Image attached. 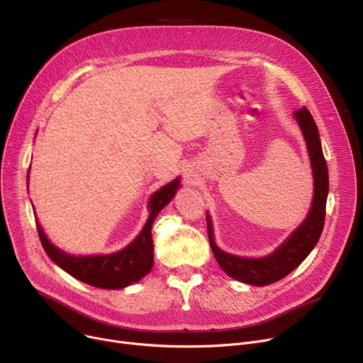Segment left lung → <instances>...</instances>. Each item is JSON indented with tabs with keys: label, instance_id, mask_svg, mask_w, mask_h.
<instances>
[{
	"label": "left lung",
	"instance_id": "obj_1",
	"mask_svg": "<svg viewBox=\"0 0 363 363\" xmlns=\"http://www.w3.org/2000/svg\"><path fill=\"white\" fill-rule=\"evenodd\" d=\"M293 116L298 123L304 141H306L313 174V199L311 211L304 220L269 255L262 257H244L219 249L215 242L212 218L208 212H206L208 241H211L212 252L220 268L231 278L244 284L256 285V287L277 282L293 272L315 249L323 230V222H325L330 182L328 166L322 152L319 130L306 107L294 111Z\"/></svg>",
	"mask_w": 363,
	"mask_h": 363
}]
</instances>
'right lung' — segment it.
I'll use <instances>...</instances> for the list:
<instances>
[{
    "label": "right lung",
    "instance_id": "1",
    "mask_svg": "<svg viewBox=\"0 0 363 363\" xmlns=\"http://www.w3.org/2000/svg\"><path fill=\"white\" fill-rule=\"evenodd\" d=\"M30 170V167H29ZM26 181L29 184V172ZM181 188V178H175L169 184L163 185L156 193H152L148 200V219L143 226L141 233L133 238L122 250L108 255H88L74 256L63 252L54 245L45 235L40 222L36 220L38 234L41 244L48 257L62 268L65 272L72 275L81 282L97 289L121 290L143 279L152 268L155 263V250H152L151 226L162 208L170 203Z\"/></svg>",
    "mask_w": 363,
    "mask_h": 363
}]
</instances>
